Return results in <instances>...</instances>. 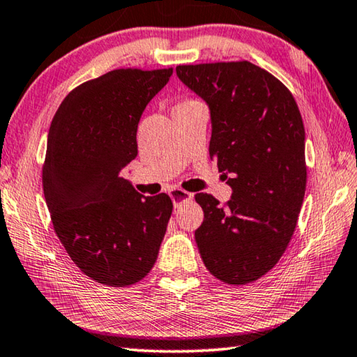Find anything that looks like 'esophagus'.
Here are the masks:
<instances>
[{
    "mask_svg": "<svg viewBox=\"0 0 357 357\" xmlns=\"http://www.w3.org/2000/svg\"><path fill=\"white\" fill-rule=\"evenodd\" d=\"M169 196H171V199H172V202H174L175 207H180V205H182L183 202L192 201V195H191V192L185 191V190H180V188H174V190L169 191Z\"/></svg>",
    "mask_w": 357,
    "mask_h": 357,
    "instance_id": "1",
    "label": "esophagus"
}]
</instances>
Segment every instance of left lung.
Masks as SVG:
<instances>
[{
    "label": "left lung",
    "instance_id": "8db88e82",
    "mask_svg": "<svg viewBox=\"0 0 357 357\" xmlns=\"http://www.w3.org/2000/svg\"><path fill=\"white\" fill-rule=\"evenodd\" d=\"M175 72L208 105L210 158L232 188L224 205L196 195L204 210L195 232L199 252L222 282H254L282 257L304 201L301 112L285 84L249 61L177 66Z\"/></svg>",
    "mask_w": 357,
    "mask_h": 357
}]
</instances>
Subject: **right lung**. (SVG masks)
Wrapping results in <instances>:
<instances>
[{
  "label": "right lung",
  "instance_id": "1",
  "mask_svg": "<svg viewBox=\"0 0 357 357\" xmlns=\"http://www.w3.org/2000/svg\"><path fill=\"white\" fill-rule=\"evenodd\" d=\"M172 67L117 68L62 100L42 169L54 232L86 276L111 287L139 282L155 265L172 201L144 197L121 172L137 155V123Z\"/></svg>",
  "mask_w": 357,
  "mask_h": 357
}]
</instances>
